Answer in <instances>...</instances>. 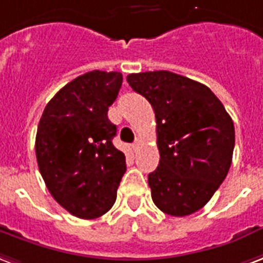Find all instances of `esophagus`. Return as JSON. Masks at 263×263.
<instances>
[{
	"label": "esophagus",
	"instance_id": "esophagus-1",
	"mask_svg": "<svg viewBox=\"0 0 263 263\" xmlns=\"http://www.w3.org/2000/svg\"><path fill=\"white\" fill-rule=\"evenodd\" d=\"M138 146H139V142H135V143H132V149H134V151H137L138 149Z\"/></svg>",
	"mask_w": 263,
	"mask_h": 263
}]
</instances>
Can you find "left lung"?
Listing matches in <instances>:
<instances>
[{
  "mask_svg": "<svg viewBox=\"0 0 263 263\" xmlns=\"http://www.w3.org/2000/svg\"><path fill=\"white\" fill-rule=\"evenodd\" d=\"M129 86L156 116L159 166L147 177L155 205L170 216L199 211L224 181L234 124L211 89L170 71L131 73Z\"/></svg>",
  "mask_w": 263,
  "mask_h": 263,
  "instance_id": "obj_1",
  "label": "left lung"
}]
</instances>
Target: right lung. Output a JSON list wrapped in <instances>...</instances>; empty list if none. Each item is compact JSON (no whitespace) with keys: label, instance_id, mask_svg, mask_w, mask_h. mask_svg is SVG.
Here are the masks:
<instances>
[{"label":"right lung","instance_id":"right-lung-1","mask_svg":"<svg viewBox=\"0 0 263 263\" xmlns=\"http://www.w3.org/2000/svg\"><path fill=\"white\" fill-rule=\"evenodd\" d=\"M121 85V72H86L52 97L39 122L40 174L52 198L81 219L111 209L126 170L125 155L112 145L117 126L107 117Z\"/></svg>","mask_w":263,"mask_h":263}]
</instances>
